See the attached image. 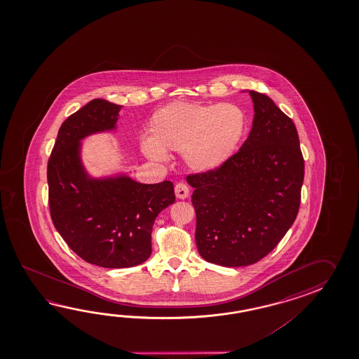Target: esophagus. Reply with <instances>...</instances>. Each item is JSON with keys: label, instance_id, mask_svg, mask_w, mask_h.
<instances>
[{"label": "esophagus", "instance_id": "esophagus-1", "mask_svg": "<svg viewBox=\"0 0 359 359\" xmlns=\"http://www.w3.org/2000/svg\"><path fill=\"white\" fill-rule=\"evenodd\" d=\"M175 192H176L177 198H182V200L183 198H189V195H190V190H189L187 184L183 182L177 183L176 187H175Z\"/></svg>", "mask_w": 359, "mask_h": 359}]
</instances>
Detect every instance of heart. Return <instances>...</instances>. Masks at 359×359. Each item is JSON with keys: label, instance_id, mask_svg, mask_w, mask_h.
Wrapping results in <instances>:
<instances>
[{"label": "heart", "instance_id": "obj_1", "mask_svg": "<svg viewBox=\"0 0 359 359\" xmlns=\"http://www.w3.org/2000/svg\"><path fill=\"white\" fill-rule=\"evenodd\" d=\"M245 127L244 111L233 104L175 101L151 115L141 150L156 161L167 159V150L178 151L191 169L212 172L232 158Z\"/></svg>", "mask_w": 359, "mask_h": 359}]
</instances>
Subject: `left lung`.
Segmentation results:
<instances>
[{
    "label": "left lung",
    "mask_w": 359,
    "mask_h": 359,
    "mask_svg": "<svg viewBox=\"0 0 359 359\" xmlns=\"http://www.w3.org/2000/svg\"><path fill=\"white\" fill-rule=\"evenodd\" d=\"M249 137L221 168L187 177L194 187L198 254L223 267L254 264L275 249L298 215L304 159L298 130L266 95Z\"/></svg>",
    "instance_id": "left-lung-1"
}]
</instances>
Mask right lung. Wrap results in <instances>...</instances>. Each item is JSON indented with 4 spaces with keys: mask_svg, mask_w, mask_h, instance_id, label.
I'll use <instances>...</instances> for the list:
<instances>
[{
    "mask_svg": "<svg viewBox=\"0 0 359 359\" xmlns=\"http://www.w3.org/2000/svg\"><path fill=\"white\" fill-rule=\"evenodd\" d=\"M122 105L95 99L61 124L47 164L55 229L82 259L104 268L138 266L151 255L154 222L176 200L173 183H140L127 173L92 176L83 140L111 133Z\"/></svg>",
    "mask_w": 359,
    "mask_h": 359,
    "instance_id": "obj_1",
    "label": "right lung"
}]
</instances>
